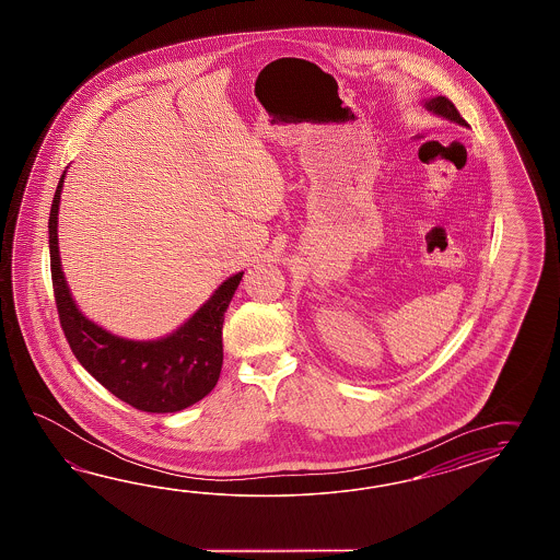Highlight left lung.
<instances>
[{
  "label": "left lung",
  "instance_id": "8db88e82",
  "mask_svg": "<svg viewBox=\"0 0 560 560\" xmlns=\"http://www.w3.org/2000/svg\"><path fill=\"white\" fill-rule=\"evenodd\" d=\"M423 107L427 110H431L433 115H439V117H443V119H450V121H453V124L469 127L464 117L459 115V110L455 109V105L451 103L447 96H433V98L424 101Z\"/></svg>",
  "mask_w": 560,
  "mask_h": 560
}]
</instances>
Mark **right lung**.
Here are the masks:
<instances>
[{
    "label": "right lung",
    "mask_w": 560,
    "mask_h": 560,
    "mask_svg": "<svg viewBox=\"0 0 560 560\" xmlns=\"http://www.w3.org/2000/svg\"><path fill=\"white\" fill-rule=\"evenodd\" d=\"M65 176L67 172L50 208L48 245L56 310L72 354L110 395L133 409L178 412L202 400L219 382L222 322L243 273L229 277L184 326L160 340H127L96 326L72 300L58 255V205Z\"/></svg>",
    "instance_id": "obj_1"
}]
</instances>
